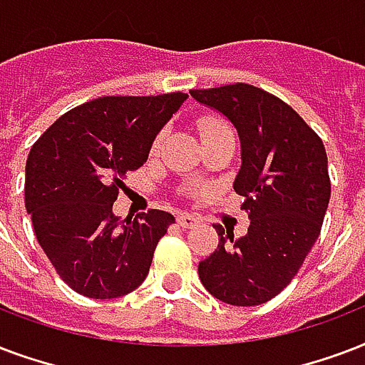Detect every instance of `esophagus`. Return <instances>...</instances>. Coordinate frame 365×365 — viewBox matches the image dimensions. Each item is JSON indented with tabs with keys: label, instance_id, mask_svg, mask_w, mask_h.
<instances>
[{
	"label": "esophagus",
	"instance_id": "1",
	"mask_svg": "<svg viewBox=\"0 0 365 365\" xmlns=\"http://www.w3.org/2000/svg\"><path fill=\"white\" fill-rule=\"evenodd\" d=\"M178 226H182V227L197 226V218L191 216V214H180V216H178Z\"/></svg>",
	"mask_w": 365,
	"mask_h": 365
}]
</instances>
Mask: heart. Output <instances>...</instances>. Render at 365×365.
<instances>
[{
  "mask_svg": "<svg viewBox=\"0 0 365 365\" xmlns=\"http://www.w3.org/2000/svg\"><path fill=\"white\" fill-rule=\"evenodd\" d=\"M197 128H199V135L202 138H208V135H216V133L222 132H232L230 126H227V122H224L218 116H201L199 120H197ZM158 149V139L153 143V151H157Z\"/></svg>",
  "mask_w": 365,
  "mask_h": 365,
  "instance_id": "1",
  "label": "heart"
}]
</instances>
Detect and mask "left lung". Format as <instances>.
<instances>
[{
	"instance_id": "8db88e82",
	"label": "left lung",
	"mask_w": 365,
	"mask_h": 365,
	"mask_svg": "<svg viewBox=\"0 0 365 365\" xmlns=\"http://www.w3.org/2000/svg\"><path fill=\"white\" fill-rule=\"evenodd\" d=\"M189 93L237 128L243 163L233 189L250 218L239 239L214 226L218 247L199 262V277L222 302L262 304L291 283L322 232L331 197L324 141L291 105L257 86Z\"/></svg>"
}]
</instances>
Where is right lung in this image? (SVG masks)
<instances>
[{
    "label": "right lung",
    "instance_id": "add662e5",
    "mask_svg": "<svg viewBox=\"0 0 365 365\" xmlns=\"http://www.w3.org/2000/svg\"><path fill=\"white\" fill-rule=\"evenodd\" d=\"M185 99L182 91L99 97L57 118L30 149L24 205L38 243L76 293L116 299L149 274L153 252L176 218L151 208L120 222L113 202Z\"/></svg>",
    "mask_w": 365,
    "mask_h": 365
}]
</instances>
